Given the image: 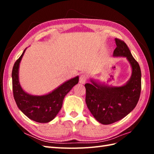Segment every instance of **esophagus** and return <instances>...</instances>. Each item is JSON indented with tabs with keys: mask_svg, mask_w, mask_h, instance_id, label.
I'll use <instances>...</instances> for the list:
<instances>
[{
	"mask_svg": "<svg viewBox=\"0 0 154 154\" xmlns=\"http://www.w3.org/2000/svg\"><path fill=\"white\" fill-rule=\"evenodd\" d=\"M87 76L86 75H85V74H82V75H80V77H79V83H85L87 81Z\"/></svg>",
	"mask_w": 154,
	"mask_h": 154,
	"instance_id": "obj_1",
	"label": "esophagus"
}]
</instances>
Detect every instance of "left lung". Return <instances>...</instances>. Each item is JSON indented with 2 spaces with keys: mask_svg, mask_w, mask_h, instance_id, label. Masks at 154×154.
<instances>
[{
  "mask_svg": "<svg viewBox=\"0 0 154 154\" xmlns=\"http://www.w3.org/2000/svg\"><path fill=\"white\" fill-rule=\"evenodd\" d=\"M114 56L126 57L131 64L132 74L128 82L120 87H109L91 81L85 85V101L95 119L103 124H110L128 115L136 107L141 93V70L124 41L115 38Z\"/></svg>",
  "mask_w": 154,
  "mask_h": 154,
  "instance_id": "obj_1",
  "label": "left lung"
}]
</instances>
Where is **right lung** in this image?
Masks as SVG:
<instances>
[{"label":"right lung","instance_id":"right-lung-1","mask_svg":"<svg viewBox=\"0 0 154 154\" xmlns=\"http://www.w3.org/2000/svg\"><path fill=\"white\" fill-rule=\"evenodd\" d=\"M25 50L13 66L12 71L13 95L19 109L29 119L37 122L47 123L53 120L60 112L65 96L79 82V77L67 81L45 95H30L22 90L18 81L19 65Z\"/></svg>","mask_w":154,"mask_h":154}]
</instances>
